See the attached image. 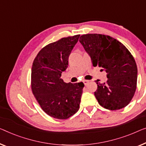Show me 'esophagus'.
I'll return each instance as SVG.
<instances>
[{"label":"esophagus","mask_w":146,"mask_h":146,"mask_svg":"<svg viewBox=\"0 0 146 146\" xmlns=\"http://www.w3.org/2000/svg\"><path fill=\"white\" fill-rule=\"evenodd\" d=\"M82 82H83V83L84 84V85H86V84L88 83L89 80H84L83 81H82Z\"/></svg>","instance_id":"34e87169"}]
</instances>
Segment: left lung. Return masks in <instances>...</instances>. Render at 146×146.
Masks as SVG:
<instances>
[{
  "label": "left lung",
  "instance_id": "1",
  "mask_svg": "<svg viewBox=\"0 0 146 146\" xmlns=\"http://www.w3.org/2000/svg\"><path fill=\"white\" fill-rule=\"evenodd\" d=\"M80 38L93 66L101 67L107 73L106 82L96 80L98 88L94 96L100 105L110 110L126 107L136 89L138 69L131 53L121 42L108 35L86 34Z\"/></svg>",
  "mask_w": 146,
  "mask_h": 146
}]
</instances>
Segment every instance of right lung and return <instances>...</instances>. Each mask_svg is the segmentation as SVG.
I'll return each mask as SVG.
<instances>
[{
    "mask_svg": "<svg viewBox=\"0 0 146 146\" xmlns=\"http://www.w3.org/2000/svg\"><path fill=\"white\" fill-rule=\"evenodd\" d=\"M80 35L60 39L44 46L33 63L31 89L42 110L54 118L66 119L78 111L83 82L66 83L61 79Z\"/></svg>",
    "mask_w": 146,
    "mask_h": 146,
    "instance_id": "1",
    "label": "right lung"
}]
</instances>
